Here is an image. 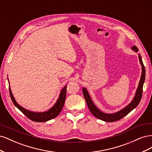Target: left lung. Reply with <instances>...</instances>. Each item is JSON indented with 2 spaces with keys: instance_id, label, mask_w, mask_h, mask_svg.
<instances>
[{
  "instance_id": "8db88e82",
  "label": "left lung",
  "mask_w": 152,
  "mask_h": 152,
  "mask_svg": "<svg viewBox=\"0 0 152 152\" xmlns=\"http://www.w3.org/2000/svg\"><path fill=\"white\" fill-rule=\"evenodd\" d=\"M131 49L134 51L135 53H137L138 51V49L136 46H133L131 48ZM138 58L140 63L141 65V75L140 77V80L139 82L138 86L137 87V89L136 91L135 95L133 98V99L131 101V103L127 104L126 107H124L122 110H119V111L115 112L113 113H104L96 107L94 102L92 100L91 96L89 94V92L87 91L86 87H83L82 88V92H83V94L84 96V98L86 101V103L88 108L92 114L95 116L96 118H98L100 120L105 121V122H114L120 120L124 117L131 112L133 109H134L138 104L140 103L141 97H142V86H143L144 82L145 80V68L144 66L143 63L142 61L141 56L140 54H138Z\"/></svg>"
}]
</instances>
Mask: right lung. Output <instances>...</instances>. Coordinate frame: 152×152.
I'll return each instance as SVG.
<instances>
[{"label": "right lung", "mask_w": 152, "mask_h": 152, "mask_svg": "<svg viewBox=\"0 0 152 152\" xmlns=\"http://www.w3.org/2000/svg\"><path fill=\"white\" fill-rule=\"evenodd\" d=\"M9 81V79H8ZM10 84V82H9ZM9 89H10V94L11 98L12 99V102H13L14 104L19 109L20 111L23 113L24 115L30 118V120L37 122H46L48 121L51 120V119L56 117L59 113L61 112V110L63 107L64 103H65V101L66 98V86H65L61 90L60 94L59 95V98L57 99L56 102L53 106V107L50 108L48 111L42 112H32L30 110H26L25 108L22 107L18 104L14 98L13 94L11 92V89L10 87V85L9 86Z\"/></svg>", "instance_id": "obj_1"}]
</instances>
